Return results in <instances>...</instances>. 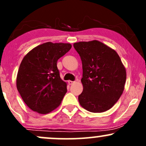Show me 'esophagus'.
I'll return each instance as SVG.
<instances>
[{
    "label": "esophagus",
    "mask_w": 146,
    "mask_h": 146,
    "mask_svg": "<svg viewBox=\"0 0 146 146\" xmlns=\"http://www.w3.org/2000/svg\"><path fill=\"white\" fill-rule=\"evenodd\" d=\"M75 83V82H73V81H71V80H69V81H68V84L69 85H72L73 84H74Z\"/></svg>",
    "instance_id": "34e87169"
}]
</instances>
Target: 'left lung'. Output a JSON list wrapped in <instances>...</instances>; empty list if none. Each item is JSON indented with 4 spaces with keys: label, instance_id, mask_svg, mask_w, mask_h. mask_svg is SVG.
<instances>
[{
    "label": "left lung",
    "instance_id": "1",
    "mask_svg": "<svg viewBox=\"0 0 146 146\" xmlns=\"http://www.w3.org/2000/svg\"><path fill=\"white\" fill-rule=\"evenodd\" d=\"M73 46L82 62L83 91L80 104L92 113L110 109L124 90L126 71L117 53L98 40L79 42Z\"/></svg>",
    "mask_w": 146,
    "mask_h": 146
}]
</instances>
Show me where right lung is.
<instances>
[{
    "instance_id": "obj_1",
    "label": "right lung",
    "mask_w": 146,
    "mask_h": 146,
    "mask_svg": "<svg viewBox=\"0 0 146 146\" xmlns=\"http://www.w3.org/2000/svg\"><path fill=\"white\" fill-rule=\"evenodd\" d=\"M72 47L69 43H43L23 58L16 78V87L27 106L40 114L58 108L66 94L67 83L60 78L59 58Z\"/></svg>"
}]
</instances>
